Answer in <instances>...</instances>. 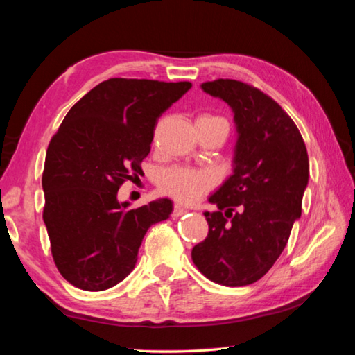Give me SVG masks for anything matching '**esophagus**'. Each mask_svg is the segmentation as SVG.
<instances>
[{"label":"esophagus","mask_w":355,"mask_h":355,"mask_svg":"<svg viewBox=\"0 0 355 355\" xmlns=\"http://www.w3.org/2000/svg\"><path fill=\"white\" fill-rule=\"evenodd\" d=\"M186 213V208H183L182 205H173V211H172V218H180V216H183Z\"/></svg>","instance_id":"esophagus-1"}]
</instances>
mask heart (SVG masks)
I'll list each match as a JSON object with an SVG mask.
<instances>
[{"mask_svg": "<svg viewBox=\"0 0 355 355\" xmlns=\"http://www.w3.org/2000/svg\"><path fill=\"white\" fill-rule=\"evenodd\" d=\"M208 117V116H205ZM214 177L207 171L191 167L172 166L163 169L158 175V186L163 194L172 199L191 203L213 188Z\"/></svg>", "mask_w": 355, "mask_h": 355, "instance_id": "obj_1", "label": "heart"}]
</instances>
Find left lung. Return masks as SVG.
<instances>
[{
    "instance_id": "left-lung-1",
    "label": "left lung",
    "mask_w": 355,
    "mask_h": 355,
    "mask_svg": "<svg viewBox=\"0 0 355 355\" xmlns=\"http://www.w3.org/2000/svg\"><path fill=\"white\" fill-rule=\"evenodd\" d=\"M202 89L232 107L238 137L233 173L209 196L218 209L203 213L208 236L191 257L214 284L245 286L272 268L300 218L309 155L296 123L257 87L216 80Z\"/></svg>"
}]
</instances>
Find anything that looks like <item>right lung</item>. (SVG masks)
Here are the masks:
<instances>
[{
	"label": "right lung",
	"mask_w": 355,
	"mask_h": 355,
	"mask_svg": "<svg viewBox=\"0 0 355 355\" xmlns=\"http://www.w3.org/2000/svg\"><path fill=\"white\" fill-rule=\"evenodd\" d=\"M191 86L111 78L62 120L46 150L42 188L53 260L69 284L86 291L117 285L135 269L148 228L171 216L169 199L131 209L117 192L142 171L161 114Z\"/></svg>",
	"instance_id": "obj_1"
}]
</instances>
